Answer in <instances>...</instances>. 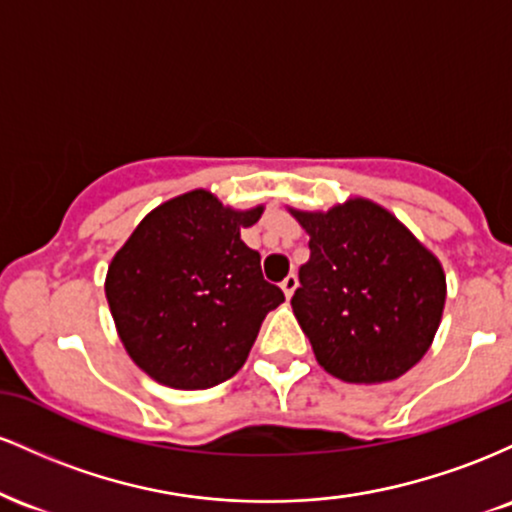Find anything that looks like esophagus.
<instances>
[{
  "mask_svg": "<svg viewBox=\"0 0 512 512\" xmlns=\"http://www.w3.org/2000/svg\"><path fill=\"white\" fill-rule=\"evenodd\" d=\"M281 289H284L286 298H291V296H293V291L298 289V276H296V274H289V276H286V279L281 281Z\"/></svg>",
  "mask_w": 512,
  "mask_h": 512,
  "instance_id": "obj_1",
  "label": "esophagus"
}]
</instances>
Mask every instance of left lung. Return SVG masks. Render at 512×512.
Segmentation results:
<instances>
[{
  "instance_id": "1",
  "label": "left lung",
  "mask_w": 512,
  "mask_h": 512,
  "mask_svg": "<svg viewBox=\"0 0 512 512\" xmlns=\"http://www.w3.org/2000/svg\"><path fill=\"white\" fill-rule=\"evenodd\" d=\"M291 214L310 236L291 305L317 363L344 383H387L407 373L443 317L438 257L370 199Z\"/></svg>"
}]
</instances>
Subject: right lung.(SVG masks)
Segmentation results:
<instances>
[{
  "instance_id": "add662e5",
  "label": "right lung",
  "mask_w": 512,
  "mask_h": 512,
  "mask_svg": "<svg viewBox=\"0 0 512 512\" xmlns=\"http://www.w3.org/2000/svg\"><path fill=\"white\" fill-rule=\"evenodd\" d=\"M262 211L192 190L146 214L115 252L105 298L129 358L156 383L207 390L233 378L264 317L284 303L264 281L260 252L240 240Z\"/></svg>"
}]
</instances>
